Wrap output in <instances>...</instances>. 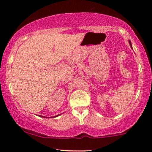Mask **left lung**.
Listing matches in <instances>:
<instances>
[{
  "mask_svg": "<svg viewBox=\"0 0 152 152\" xmlns=\"http://www.w3.org/2000/svg\"><path fill=\"white\" fill-rule=\"evenodd\" d=\"M129 44H130V46H131V47H132V43H131V41H129Z\"/></svg>",
  "mask_w": 152,
  "mask_h": 152,
  "instance_id": "1",
  "label": "left lung"
}]
</instances>
